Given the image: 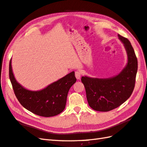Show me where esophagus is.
<instances>
[{
	"instance_id": "34e87169",
	"label": "esophagus",
	"mask_w": 147,
	"mask_h": 147,
	"mask_svg": "<svg viewBox=\"0 0 147 147\" xmlns=\"http://www.w3.org/2000/svg\"><path fill=\"white\" fill-rule=\"evenodd\" d=\"M81 75H82V74H81V73L80 71H76L75 72V76H76V79L77 80H80V78H81Z\"/></svg>"
}]
</instances>
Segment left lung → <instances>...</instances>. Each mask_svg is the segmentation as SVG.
Instances as JSON below:
<instances>
[{"label":"left lung","instance_id":"obj_1","mask_svg":"<svg viewBox=\"0 0 147 147\" xmlns=\"http://www.w3.org/2000/svg\"><path fill=\"white\" fill-rule=\"evenodd\" d=\"M118 38L127 57L126 65L120 73L108 78L82 77L88 104L96 111L107 112L118 107L129 98L135 88L138 61L129 40L119 34Z\"/></svg>","mask_w":147,"mask_h":147}]
</instances>
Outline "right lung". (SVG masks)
I'll use <instances>...</instances> for the list:
<instances>
[{
	"label": "right lung",
	"instance_id": "obj_1",
	"mask_svg": "<svg viewBox=\"0 0 147 147\" xmlns=\"http://www.w3.org/2000/svg\"><path fill=\"white\" fill-rule=\"evenodd\" d=\"M9 62V78L15 95L20 104L28 111L43 117L57 115L64 110L69 90L76 82L74 72L50 84L45 88L33 91L22 86L16 80Z\"/></svg>",
	"mask_w": 147,
	"mask_h": 147
}]
</instances>
